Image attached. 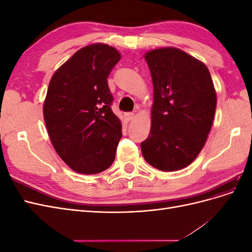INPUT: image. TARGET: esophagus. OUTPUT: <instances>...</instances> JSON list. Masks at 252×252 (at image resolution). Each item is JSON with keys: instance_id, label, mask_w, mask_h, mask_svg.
Segmentation results:
<instances>
[{"instance_id": "1", "label": "esophagus", "mask_w": 252, "mask_h": 252, "mask_svg": "<svg viewBox=\"0 0 252 252\" xmlns=\"http://www.w3.org/2000/svg\"><path fill=\"white\" fill-rule=\"evenodd\" d=\"M124 116H125V119L127 121H132L135 117V114H134V112H126Z\"/></svg>"}]
</instances>
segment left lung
<instances>
[{
	"label": "left lung",
	"mask_w": 252,
	"mask_h": 252,
	"mask_svg": "<svg viewBox=\"0 0 252 252\" xmlns=\"http://www.w3.org/2000/svg\"><path fill=\"white\" fill-rule=\"evenodd\" d=\"M154 83L144 158L162 171L191 164L203 149L215 118L217 94L204 63L179 48L164 47L144 56Z\"/></svg>",
	"instance_id": "8db88e82"
}]
</instances>
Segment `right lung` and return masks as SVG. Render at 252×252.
I'll return each mask as SVG.
<instances>
[{
    "label": "right lung",
    "instance_id": "obj_1",
    "mask_svg": "<svg viewBox=\"0 0 252 252\" xmlns=\"http://www.w3.org/2000/svg\"><path fill=\"white\" fill-rule=\"evenodd\" d=\"M120 59L109 45L91 44L66 61L49 82L43 106L49 138L59 157L79 173L102 172L116 158L122 124L110 107L107 78Z\"/></svg>",
    "mask_w": 252,
    "mask_h": 252
}]
</instances>
